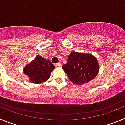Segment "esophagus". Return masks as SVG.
Here are the masks:
<instances>
[{"label":"esophagus","mask_w":125,"mask_h":125,"mask_svg":"<svg viewBox=\"0 0 125 125\" xmlns=\"http://www.w3.org/2000/svg\"><path fill=\"white\" fill-rule=\"evenodd\" d=\"M56 66H57V67H61L62 66V64L61 63H57V64H56Z\"/></svg>","instance_id":"1"}]
</instances>
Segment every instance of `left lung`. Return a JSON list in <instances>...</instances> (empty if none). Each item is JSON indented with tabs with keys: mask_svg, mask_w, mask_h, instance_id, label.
Masks as SVG:
<instances>
[{
	"mask_svg": "<svg viewBox=\"0 0 125 125\" xmlns=\"http://www.w3.org/2000/svg\"><path fill=\"white\" fill-rule=\"evenodd\" d=\"M62 69L73 83L81 85L95 78L100 66L96 57L93 55L73 51Z\"/></svg>",
	"mask_w": 125,
	"mask_h": 125,
	"instance_id": "obj_1",
	"label": "left lung"
}]
</instances>
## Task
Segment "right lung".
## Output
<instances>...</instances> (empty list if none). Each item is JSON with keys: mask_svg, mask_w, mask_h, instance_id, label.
<instances>
[{"mask_svg": "<svg viewBox=\"0 0 125 125\" xmlns=\"http://www.w3.org/2000/svg\"><path fill=\"white\" fill-rule=\"evenodd\" d=\"M54 68V66L52 64L49 59L37 55L34 60L24 67L23 71L29 78L30 82L40 84L50 78L51 73Z\"/></svg>", "mask_w": 125, "mask_h": 125, "instance_id": "add662e5", "label": "right lung"}]
</instances>
